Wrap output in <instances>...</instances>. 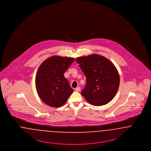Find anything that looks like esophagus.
Listing matches in <instances>:
<instances>
[{"instance_id":"34e87169","label":"esophagus","mask_w":151,"mask_h":151,"mask_svg":"<svg viewBox=\"0 0 151 151\" xmlns=\"http://www.w3.org/2000/svg\"><path fill=\"white\" fill-rule=\"evenodd\" d=\"M75 90H76V91H77V92H79V91H81V88H80L79 87H76V88H75Z\"/></svg>"}]
</instances>
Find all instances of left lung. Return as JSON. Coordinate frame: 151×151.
<instances>
[{"mask_svg": "<svg viewBox=\"0 0 151 151\" xmlns=\"http://www.w3.org/2000/svg\"><path fill=\"white\" fill-rule=\"evenodd\" d=\"M85 74L86 85L81 94L91 105H105L115 96L119 85L118 71L110 60L93 54L76 59Z\"/></svg>", "mask_w": 151, "mask_h": 151, "instance_id": "obj_1", "label": "left lung"}]
</instances>
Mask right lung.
Returning <instances> with one entry per match:
<instances>
[{
	"label": "right lung",
	"mask_w": 151,
	"mask_h": 151,
	"mask_svg": "<svg viewBox=\"0 0 151 151\" xmlns=\"http://www.w3.org/2000/svg\"><path fill=\"white\" fill-rule=\"evenodd\" d=\"M74 59L53 56L40 65L35 78V86L40 99L51 107L64 105L73 90L64 74Z\"/></svg>",
	"instance_id": "1"
}]
</instances>
